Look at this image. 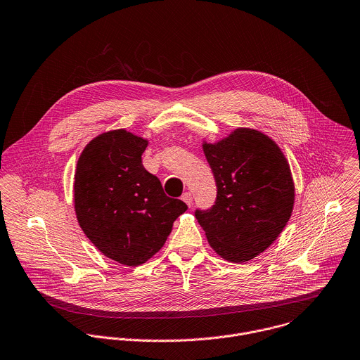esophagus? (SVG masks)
I'll return each mask as SVG.
<instances>
[{
	"instance_id": "1",
	"label": "esophagus",
	"mask_w": 360,
	"mask_h": 360,
	"mask_svg": "<svg viewBox=\"0 0 360 360\" xmlns=\"http://www.w3.org/2000/svg\"><path fill=\"white\" fill-rule=\"evenodd\" d=\"M181 200H183L188 207L193 205V194H191V193H184V194L181 195Z\"/></svg>"
}]
</instances>
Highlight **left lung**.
<instances>
[{"instance_id":"1","label":"left lung","mask_w":360,"mask_h":360,"mask_svg":"<svg viewBox=\"0 0 360 360\" xmlns=\"http://www.w3.org/2000/svg\"><path fill=\"white\" fill-rule=\"evenodd\" d=\"M217 183L211 208L195 210L211 247L225 259L245 262L268 248L286 226L295 201L289 165L266 135L239 128L204 143Z\"/></svg>"}]
</instances>
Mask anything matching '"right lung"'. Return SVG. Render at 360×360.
Masks as SVG:
<instances>
[{"mask_svg": "<svg viewBox=\"0 0 360 360\" xmlns=\"http://www.w3.org/2000/svg\"><path fill=\"white\" fill-rule=\"evenodd\" d=\"M148 142L116 129L92 139L79 156L75 212L86 238L106 257L136 266L156 254L186 202L165 194L142 165Z\"/></svg>", "mask_w": 360, "mask_h": 360, "instance_id": "obj_1", "label": "right lung"}]
</instances>
